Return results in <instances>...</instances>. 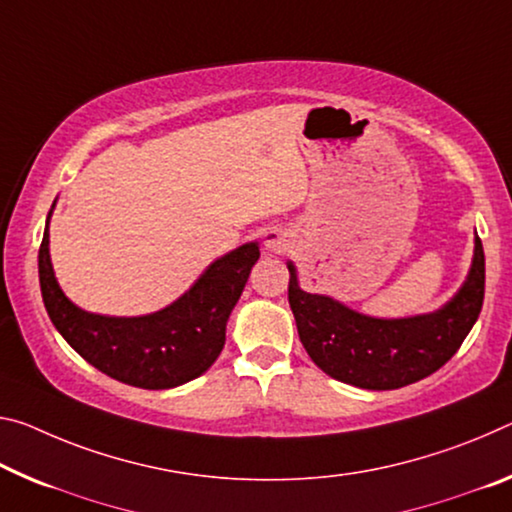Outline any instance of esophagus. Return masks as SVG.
Listing matches in <instances>:
<instances>
[{
  "instance_id": "esophagus-1",
  "label": "esophagus",
  "mask_w": 512,
  "mask_h": 512,
  "mask_svg": "<svg viewBox=\"0 0 512 512\" xmlns=\"http://www.w3.org/2000/svg\"><path fill=\"white\" fill-rule=\"evenodd\" d=\"M291 243V234L285 230V227H269V230L264 232V246L273 250V253H282V250L289 248Z\"/></svg>"
}]
</instances>
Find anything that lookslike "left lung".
<instances>
[{"label": "left lung", "instance_id": "obj_1", "mask_svg": "<svg viewBox=\"0 0 512 512\" xmlns=\"http://www.w3.org/2000/svg\"><path fill=\"white\" fill-rule=\"evenodd\" d=\"M289 269V305L298 337L330 378L362 389H399L431 376L453 358L478 319L485 296V255L474 239L467 280L449 303L408 319H373L321 294L298 287Z\"/></svg>", "mask_w": 512, "mask_h": 512}]
</instances>
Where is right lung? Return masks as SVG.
I'll return each instance as SVG.
<instances>
[{"instance_id": "right-lung-1", "label": "right lung", "mask_w": 512, "mask_h": 512, "mask_svg": "<svg viewBox=\"0 0 512 512\" xmlns=\"http://www.w3.org/2000/svg\"><path fill=\"white\" fill-rule=\"evenodd\" d=\"M50 216L38 250L40 291L56 330L81 358L120 383L143 389L184 385L212 367L223 351L232 307L259 259L257 243H243L218 257L196 285L164 310L145 316H104L79 310L56 282Z\"/></svg>"}]
</instances>
